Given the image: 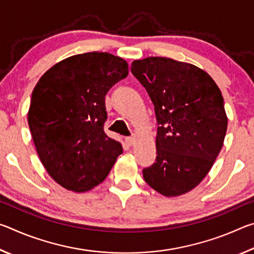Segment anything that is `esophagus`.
<instances>
[{"mask_svg": "<svg viewBox=\"0 0 254 254\" xmlns=\"http://www.w3.org/2000/svg\"><path fill=\"white\" fill-rule=\"evenodd\" d=\"M126 141H127V143L128 144V145H133L135 143V136L134 135H132V136H127V139H126Z\"/></svg>", "mask_w": 254, "mask_h": 254, "instance_id": "34e87169", "label": "esophagus"}]
</instances>
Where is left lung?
<instances>
[{
	"mask_svg": "<svg viewBox=\"0 0 254 254\" xmlns=\"http://www.w3.org/2000/svg\"><path fill=\"white\" fill-rule=\"evenodd\" d=\"M131 71L147 89L158 122L157 158L143 169L145 183L166 197L186 194L209 173L224 143L221 89L205 70L171 58L134 60Z\"/></svg>",
	"mask_w": 254,
	"mask_h": 254,
	"instance_id": "8db88e82",
	"label": "left lung"
}]
</instances>
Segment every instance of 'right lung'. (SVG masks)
Returning <instances> with one entry per match:
<instances>
[{"mask_svg": "<svg viewBox=\"0 0 254 254\" xmlns=\"http://www.w3.org/2000/svg\"><path fill=\"white\" fill-rule=\"evenodd\" d=\"M127 74L123 58L93 51L64 59L40 77L28 123L40 161L62 187L91 190L123 152L103 127L106 93Z\"/></svg>", "mask_w": 254, "mask_h": 254, "instance_id": "1", "label": "right lung"}]
</instances>
